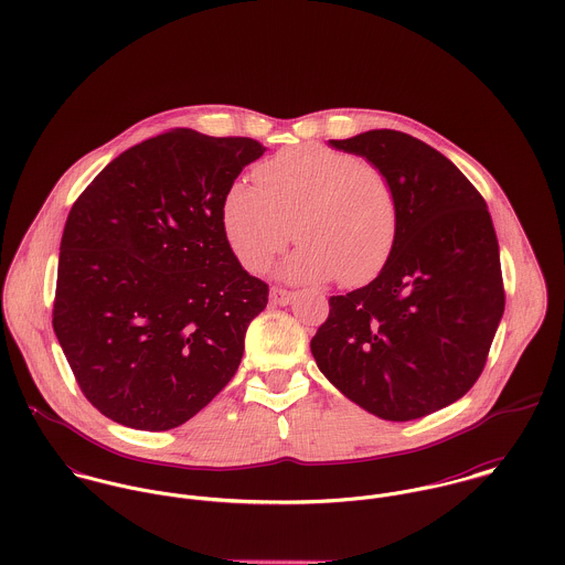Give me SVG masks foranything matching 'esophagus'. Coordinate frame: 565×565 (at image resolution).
<instances>
[{"label": "esophagus", "instance_id": "34e87169", "mask_svg": "<svg viewBox=\"0 0 565 565\" xmlns=\"http://www.w3.org/2000/svg\"><path fill=\"white\" fill-rule=\"evenodd\" d=\"M269 298H271L274 305H280V307H282V305H289V302L294 300V294L287 291V289H282V287H271Z\"/></svg>", "mask_w": 565, "mask_h": 565}]
</instances>
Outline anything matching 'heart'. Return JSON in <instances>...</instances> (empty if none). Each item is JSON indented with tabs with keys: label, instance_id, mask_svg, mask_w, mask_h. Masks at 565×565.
<instances>
[{
	"label": "heart",
	"instance_id": "heart-1",
	"mask_svg": "<svg viewBox=\"0 0 565 565\" xmlns=\"http://www.w3.org/2000/svg\"><path fill=\"white\" fill-rule=\"evenodd\" d=\"M256 184L237 182L224 200V233L243 267L258 274L294 242L282 265L291 280L372 282L401 237V200L374 162L326 146L287 148L258 164Z\"/></svg>",
	"mask_w": 565,
	"mask_h": 565
}]
</instances>
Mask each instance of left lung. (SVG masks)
<instances>
[{
    "mask_svg": "<svg viewBox=\"0 0 565 565\" xmlns=\"http://www.w3.org/2000/svg\"><path fill=\"white\" fill-rule=\"evenodd\" d=\"M330 146L392 178L401 237L379 278L330 296L311 352L352 403L417 419L466 396L483 372L504 311L493 224L477 186L419 139L370 130Z\"/></svg>",
    "mask_w": 565,
    "mask_h": 565,
    "instance_id": "left-lung-1",
    "label": "left lung"
}]
</instances>
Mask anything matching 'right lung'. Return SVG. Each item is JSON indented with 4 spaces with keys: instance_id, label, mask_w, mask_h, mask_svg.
Segmentation results:
<instances>
[{
    "instance_id": "1",
    "label": "right lung",
    "mask_w": 565,
    "mask_h": 565,
    "mask_svg": "<svg viewBox=\"0 0 565 565\" xmlns=\"http://www.w3.org/2000/svg\"><path fill=\"white\" fill-rule=\"evenodd\" d=\"M265 148L175 128L108 162L74 202L52 323L84 398L139 430L191 419L235 376L269 287L224 233V200Z\"/></svg>"
}]
</instances>
